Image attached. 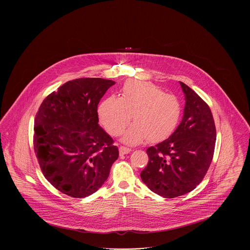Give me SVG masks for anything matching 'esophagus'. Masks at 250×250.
<instances>
[{
  "mask_svg": "<svg viewBox=\"0 0 250 250\" xmlns=\"http://www.w3.org/2000/svg\"><path fill=\"white\" fill-rule=\"evenodd\" d=\"M120 155H125V154H128L130 153V148H127L125 146H121L119 148Z\"/></svg>",
  "mask_w": 250,
  "mask_h": 250,
  "instance_id": "1",
  "label": "esophagus"
}]
</instances>
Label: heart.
Segmentation results:
<instances>
[{"label": "heart", "instance_id": "b5f03b06", "mask_svg": "<svg viewBox=\"0 0 250 250\" xmlns=\"http://www.w3.org/2000/svg\"><path fill=\"white\" fill-rule=\"evenodd\" d=\"M102 125L112 136H119L129 124L123 141L138 144L150 139L159 142L174 131L181 115L178 98L152 83L132 80L123 85L121 97L111 95L98 107Z\"/></svg>", "mask_w": 250, "mask_h": 250}]
</instances>
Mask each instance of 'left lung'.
Returning <instances> with one entry per match:
<instances>
[{
  "instance_id": "obj_1",
  "label": "left lung",
  "mask_w": 250,
  "mask_h": 250,
  "mask_svg": "<svg viewBox=\"0 0 250 250\" xmlns=\"http://www.w3.org/2000/svg\"><path fill=\"white\" fill-rule=\"evenodd\" d=\"M185 94L184 116L172 135L149 147L141 178L149 189L164 198H176L196 188L214 156L216 132L209 106L180 82Z\"/></svg>"
}]
</instances>
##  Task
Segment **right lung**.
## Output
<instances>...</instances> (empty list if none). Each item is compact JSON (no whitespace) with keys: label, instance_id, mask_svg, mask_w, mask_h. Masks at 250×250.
Returning <instances> with one entry per match:
<instances>
[{"label":"right lung","instance_id":"1","mask_svg":"<svg viewBox=\"0 0 250 250\" xmlns=\"http://www.w3.org/2000/svg\"><path fill=\"white\" fill-rule=\"evenodd\" d=\"M114 84L100 78L67 82L45 98L36 113L34 146L39 166L65 195L85 198L96 192L119 156L97 114L100 99Z\"/></svg>","mask_w":250,"mask_h":250}]
</instances>
